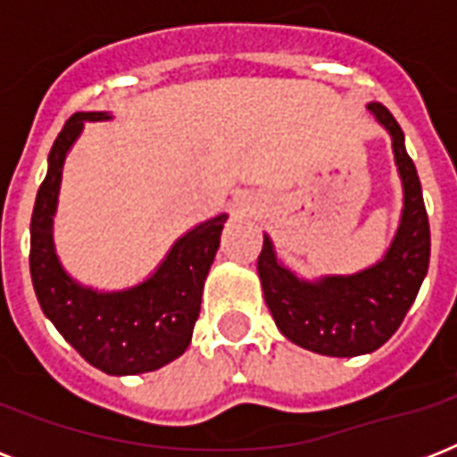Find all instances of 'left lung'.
<instances>
[{
	"label": "left lung",
	"mask_w": 457,
	"mask_h": 457,
	"mask_svg": "<svg viewBox=\"0 0 457 457\" xmlns=\"http://www.w3.org/2000/svg\"><path fill=\"white\" fill-rule=\"evenodd\" d=\"M368 111L391 135L403 185L401 220L382 261L353 275L303 279L279 261L268 235L258 256L265 303L279 332L296 346L334 358L372 353L386 344L403 322L429 268V220L418 170L405 152L403 130L379 102H370Z\"/></svg>",
	"instance_id": "obj_1"
}]
</instances>
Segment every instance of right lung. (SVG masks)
I'll return each instance as SVG.
<instances>
[{
	"label": "right lung",
	"mask_w": 457,
	"mask_h": 457,
	"mask_svg": "<svg viewBox=\"0 0 457 457\" xmlns=\"http://www.w3.org/2000/svg\"><path fill=\"white\" fill-rule=\"evenodd\" d=\"M111 120L106 111L68 118L46 158L30 220V275L42 312L78 353L106 375H142L185 353L201 311V292L220 246L228 213L179 237L156 270L120 292H99L66 272L54 246L63 163L85 123Z\"/></svg>",
	"instance_id": "right-lung-1"
}]
</instances>
